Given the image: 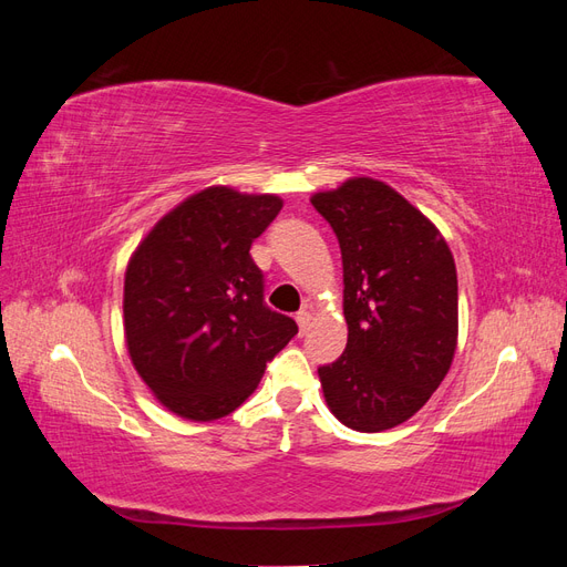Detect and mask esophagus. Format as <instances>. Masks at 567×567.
<instances>
[{"mask_svg": "<svg viewBox=\"0 0 567 567\" xmlns=\"http://www.w3.org/2000/svg\"><path fill=\"white\" fill-rule=\"evenodd\" d=\"M296 321H298V326H300V333L305 336L307 333V329H310V321H312V315L307 312V310H300L298 312V317H296Z\"/></svg>", "mask_w": 567, "mask_h": 567, "instance_id": "34e87169", "label": "esophagus"}]
</instances>
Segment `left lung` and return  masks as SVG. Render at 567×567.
I'll return each mask as SVG.
<instances>
[{
	"label": "left lung",
	"instance_id": "1",
	"mask_svg": "<svg viewBox=\"0 0 567 567\" xmlns=\"http://www.w3.org/2000/svg\"><path fill=\"white\" fill-rule=\"evenodd\" d=\"M342 255L348 346L319 367L331 414L359 433L411 419L447 375L458 284L437 227L385 182L354 177L312 196Z\"/></svg>",
	"mask_w": 567,
	"mask_h": 567
}]
</instances>
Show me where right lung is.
I'll list each match as a JSON object with an SVG mask.
<instances>
[{
  "label": "right lung",
  "instance_id": "right-lung-1",
  "mask_svg": "<svg viewBox=\"0 0 567 567\" xmlns=\"http://www.w3.org/2000/svg\"><path fill=\"white\" fill-rule=\"evenodd\" d=\"M284 208L271 194L208 186L169 210L125 271V342L158 402L188 421L241 406L298 323L265 305L250 246Z\"/></svg>",
  "mask_w": 567,
  "mask_h": 567
}]
</instances>
